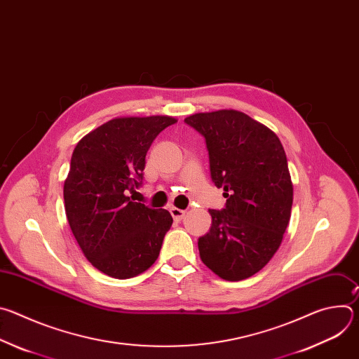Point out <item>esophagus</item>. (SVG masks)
<instances>
[{"mask_svg":"<svg viewBox=\"0 0 359 359\" xmlns=\"http://www.w3.org/2000/svg\"><path fill=\"white\" fill-rule=\"evenodd\" d=\"M170 215L173 216V219L176 222H180L184 217L186 210H182V209H177V208H170Z\"/></svg>","mask_w":359,"mask_h":359,"instance_id":"1","label":"esophagus"}]
</instances>
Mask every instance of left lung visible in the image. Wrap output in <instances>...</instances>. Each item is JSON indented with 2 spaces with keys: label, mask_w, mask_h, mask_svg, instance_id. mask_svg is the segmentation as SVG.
<instances>
[{
  "label": "left lung",
  "mask_w": 359,
  "mask_h": 359,
  "mask_svg": "<svg viewBox=\"0 0 359 359\" xmlns=\"http://www.w3.org/2000/svg\"><path fill=\"white\" fill-rule=\"evenodd\" d=\"M184 122L206 139L212 179L227 198L223 210H209L200 259L226 281L248 278L273 259L291 217L284 147L270 128L240 111L200 112Z\"/></svg>",
  "instance_id": "1"
}]
</instances>
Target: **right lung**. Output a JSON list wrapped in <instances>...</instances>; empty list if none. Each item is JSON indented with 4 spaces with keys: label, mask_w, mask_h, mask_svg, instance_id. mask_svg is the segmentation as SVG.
Wrapping results in <instances>:
<instances>
[{
    "label": "right lung",
    "mask_w": 359,
    "mask_h": 359,
    "mask_svg": "<svg viewBox=\"0 0 359 359\" xmlns=\"http://www.w3.org/2000/svg\"><path fill=\"white\" fill-rule=\"evenodd\" d=\"M177 119L121 116L85 135L74 149L64 183L65 213L88 262L112 278L142 274L159 257L173 219L165 209L132 201L146 153Z\"/></svg>",
    "instance_id": "obj_1"
}]
</instances>
